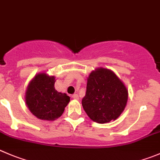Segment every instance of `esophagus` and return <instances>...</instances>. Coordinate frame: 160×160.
<instances>
[{
	"label": "esophagus",
	"instance_id": "34e87169",
	"mask_svg": "<svg viewBox=\"0 0 160 160\" xmlns=\"http://www.w3.org/2000/svg\"><path fill=\"white\" fill-rule=\"evenodd\" d=\"M72 98L74 99H79V95L77 94H74L72 95Z\"/></svg>",
	"mask_w": 160,
	"mask_h": 160
}]
</instances>
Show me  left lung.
Masks as SVG:
<instances>
[{"mask_svg": "<svg viewBox=\"0 0 160 160\" xmlns=\"http://www.w3.org/2000/svg\"><path fill=\"white\" fill-rule=\"evenodd\" d=\"M128 98V90L121 80L111 70L100 68L88 77L82 105L93 121L105 123L120 116Z\"/></svg>", "mask_w": 160, "mask_h": 160, "instance_id": "1", "label": "left lung"}]
</instances>
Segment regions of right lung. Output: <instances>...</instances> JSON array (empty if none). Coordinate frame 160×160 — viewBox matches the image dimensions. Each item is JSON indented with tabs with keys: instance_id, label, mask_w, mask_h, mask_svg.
Segmentation results:
<instances>
[{
	"instance_id": "obj_1",
	"label": "right lung",
	"mask_w": 160,
	"mask_h": 160,
	"mask_svg": "<svg viewBox=\"0 0 160 160\" xmlns=\"http://www.w3.org/2000/svg\"><path fill=\"white\" fill-rule=\"evenodd\" d=\"M55 82L54 77L41 73L36 76L28 86L26 104L31 112L39 119L54 120L58 118L70 101L67 94L55 90Z\"/></svg>"
}]
</instances>
